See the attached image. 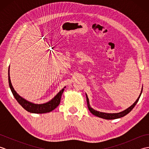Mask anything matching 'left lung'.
<instances>
[{
    "mask_svg": "<svg viewBox=\"0 0 149 149\" xmlns=\"http://www.w3.org/2000/svg\"><path fill=\"white\" fill-rule=\"evenodd\" d=\"M142 90H143V87L141 88V93L140 94V95H139L138 98L137 99V100L135 101L134 102V104L131 105L130 107H129L128 108H127L125 110L122 111L121 112H119V113H104V112H100V111H98L95 110L93 109L92 107L90 106V102H89V99H88L87 94H86V101H87V104H88V109L90 110V111L93 114V115L99 117V118H102L104 119H106V120H113V119H116V118H121V117H123L125 116L126 115H127V114L131 111V110L134 108V107L136 106V104H137V102H138L139 99H140V97L142 93Z\"/></svg>",
    "mask_w": 149,
    "mask_h": 149,
    "instance_id": "1",
    "label": "left lung"
}]
</instances>
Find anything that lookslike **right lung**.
Returning <instances> with one entry per match:
<instances>
[{
  "mask_svg": "<svg viewBox=\"0 0 149 149\" xmlns=\"http://www.w3.org/2000/svg\"><path fill=\"white\" fill-rule=\"evenodd\" d=\"M8 81H9V88H10L11 92L13 95L15 99L17 100V102L20 104L24 107V109L27 111L28 112L32 113H49L52 111V110L56 109L57 107L59 106L61 101V95L64 91L65 88L66 87H64L63 89L59 91V92L49 102L43 104H34L33 102H29V101L25 99L24 98L22 97L20 95L17 93L14 89V88L13 87V85L11 84V79H10V75H9V67L8 69Z\"/></svg>",
  "mask_w": 149,
  "mask_h": 149,
  "instance_id": "add662e5",
  "label": "right lung"
}]
</instances>
